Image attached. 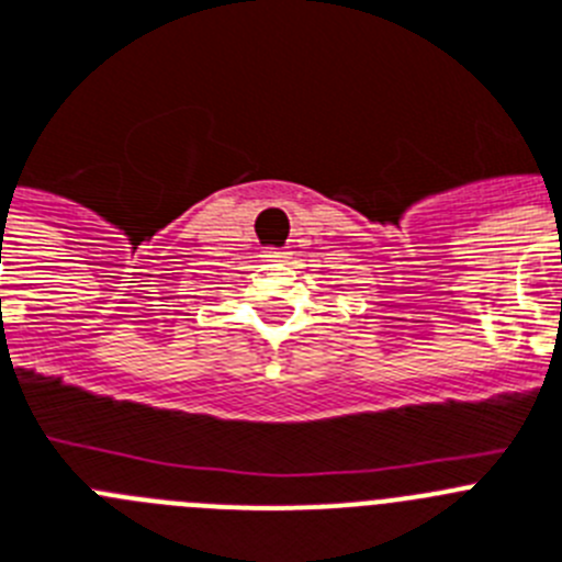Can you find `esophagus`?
<instances>
[{
  "instance_id": "obj_1",
  "label": "esophagus",
  "mask_w": 562,
  "mask_h": 562,
  "mask_svg": "<svg viewBox=\"0 0 562 562\" xmlns=\"http://www.w3.org/2000/svg\"><path fill=\"white\" fill-rule=\"evenodd\" d=\"M262 260L285 262V260H291V254H288L285 248H266V251H262Z\"/></svg>"
}]
</instances>
